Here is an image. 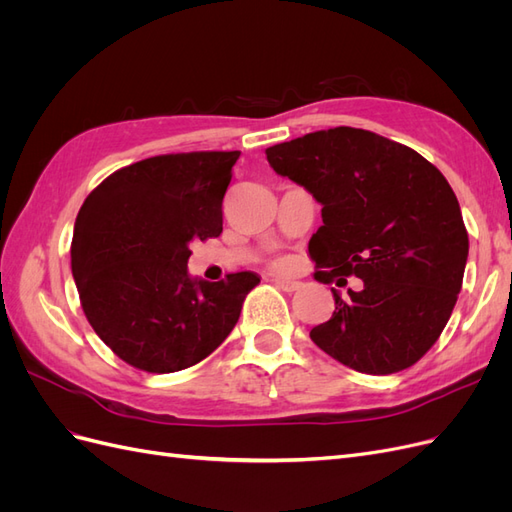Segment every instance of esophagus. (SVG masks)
<instances>
[{
    "label": "esophagus",
    "mask_w": 512,
    "mask_h": 512,
    "mask_svg": "<svg viewBox=\"0 0 512 512\" xmlns=\"http://www.w3.org/2000/svg\"><path fill=\"white\" fill-rule=\"evenodd\" d=\"M275 286L280 288V290H284V292H297V290L301 288L299 282H294V280H282V277H277Z\"/></svg>",
    "instance_id": "1"
}]
</instances>
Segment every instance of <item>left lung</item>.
<instances>
[{"instance_id":"left-lung-1","label":"left lung","mask_w":512,"mask_h":512,"mask_svg":"<svg viewBox=\"0 0 512 512\" xmlns=\"http://www.w3.org/2000/svg\"><path fill=\"white\" fill-rule=\"evenodd\" d=\"M277 175L322 205L309 239L316 280L335 312L309 337L342 365L386 376L414 365L453 314L468 260V230L451 185L421 153L359 128H331L267 149Z\"/></svg>"}]
</instances>
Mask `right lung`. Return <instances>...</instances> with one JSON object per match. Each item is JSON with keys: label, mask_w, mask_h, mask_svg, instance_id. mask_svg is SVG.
I'll return each mask as SVG.
<instances>
[{"label": "right lung", "mask_w": 512, "mask_h": 512, "mask_svg": "<svg viewBox=\"0 0 512 512\" xmlns=\"http://www.w3.org/2000/svg\"><path fill=\"white\" fill-rule=\"evenodd\" d=\"M241 151L147 158L106 177L76 215L72 275L83 312L121 361L170 374L203 361L235 329L260 277L188 273L190 243L220 237Z\"/></svg>", "instance_id": "obj_1"}]
</instances>
